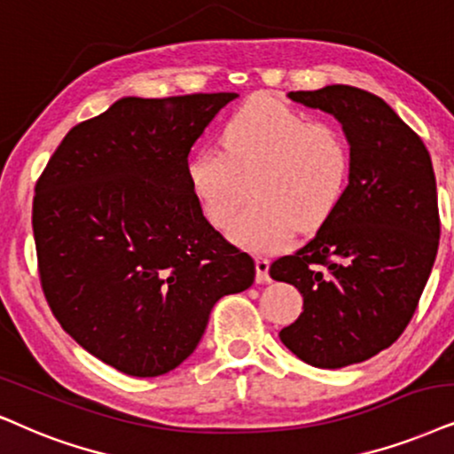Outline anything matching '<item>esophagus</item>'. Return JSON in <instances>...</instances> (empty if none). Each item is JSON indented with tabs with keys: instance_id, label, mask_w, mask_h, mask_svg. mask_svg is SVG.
<instances>
[{
	"instance_id": "obj_1",
	"label": "esophagus",
	"mask_w": 454,
	"mask_h": 454,
	"mask_svg": "<svg viewBox=\"0 0 454 454\" xmlns=\"http://www.w3.org/2000/svg\"><path fill=\"white\" fill-rule=\"evenodd\" d=\"M255 270H257V274H255L257 283H268L270 280V274H268L270 260L268 257H255Z\"/></svg>"
}]
</instances>
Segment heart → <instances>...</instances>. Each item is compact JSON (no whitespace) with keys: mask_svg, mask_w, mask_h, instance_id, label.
I'll return each instance as SVG.
<instances>
[{"mask_svg":"<svg viewBox=\"0 0 454 454\" xmlns=\"http://www.w3.org/2000/svg\"><path fill=\"white\" fill-rule=\"evenodd\" d=\"M222 147L205 146L186 176L200 209L215 228L232 222L254 188V203L231 228L234 243L274 254L301 231H314L337 209L349 180V146L340 128L270 96H254L222 129Z\"/></svg>","mask_w":454,"mask_h":454,"instance_id":"b5f03b06","label":"heart"}]
</instances>
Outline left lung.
I'll return each instance as SVG.
<instances>
[{
    "instance_id": "1",
    "label": "left lung",
    "mask_w": 454,
    "mask_h": 454,
    "mask_svg": "<svg viewBox=\"0 0 454 454\" xmlns=\"http://www.w3.org/2000/svg\"><path fill=\"white\" fill-rule=\"evenodd\" d=\"M289 98L341 123L352 168L318 232L270 266L303 297L300 318L278 337L303 363L341 369L392 346L419 306L440 240L432 157L371 91L326 85Z\"/></svg>"
}]
</instances>
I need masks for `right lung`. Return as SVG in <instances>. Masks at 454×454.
Masks as SVG:
<instances>
[{"mask_svg": "<svg viewBox=\"0 0 454 454\" xmlns=\"http://www.w3.org/2000/svg\"><path fill=\"white\" fill-rule=\"evenodd\" d=\"M232 91L121 98L74 125L33 199L39 280L62 329L131 377L194 352L211 308L255 262L205 220L188 154Z\"/></svg>", "mask_w": 454, "mask_h": 454, "instance_id": "1", "label": "right lung"}]
</instances>
